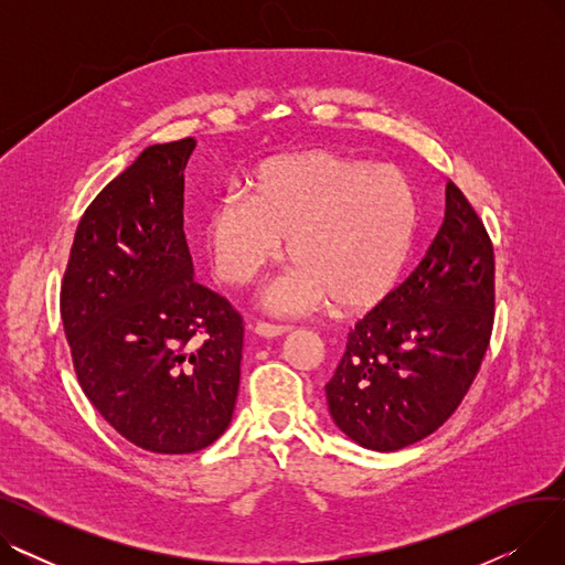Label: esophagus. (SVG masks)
Returning a JSON list of instances; mask_svg holds the SVG:
<instances>
[{
  "label": "esophagus",
  "mask_w": 565,
  "mask_h": 565,
  "mask_svg": "<svg viewBox=\"0 0 565 565\" xmlns=\"http://www.w3.org/2000/svg\"><path fill=\"white\" fill-rule=\"evenodd\" d=\"M290 328H284V324H270V322H263L258 320L254 324V334L263 337V339H277V337H284Z\"/></svg>",
  "instance_id": "34e87169"
}]
</instances>
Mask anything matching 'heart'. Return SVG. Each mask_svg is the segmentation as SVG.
I'll list each match as a JSON object with an SVG mask.
<instances>
[{"instance_id":"1","label":"heart","mask_w":565,"mask_h":565,"mask_svg":"<svg viewBox=\"0 0 565 565\" xmlns=\"http://www.w3.org/2000/svg\"><path fill=\"white\" fill-rule=\"evenodd\" d=\"M247 188L249 201L222 199L205 226L222 281H252L286 241L295 267L267 292L277 311L332 302L339 313H364L392 298L419 233L417 196L398 169L305 151L260 162Z\"/></svg>"}]
</instances>
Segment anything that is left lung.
<instances>
[{"instance_id":"obj_1","label":"left lung","mask_w":565,"mask_h":565,"mask_svg":"<svg viewBox=\"0 0 565 565\" xmlns=\"http://www.w3.org/2000/svg\"><path fill=\"white\" fill-rule=\"evenodd\" d=\"M494 322V252L449 181L444 222L414 273L348 334L324 384L334 424L364 449L398 451L435 433L477 377Z\"/></svg>"}]
</instances>
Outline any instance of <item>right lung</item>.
I'll return each instance as SVG.
<instances>
[{
  "instance_id": "obj_1",
  "label": "right lung",
  "mask_w": 565,
  "mask_h": 565,
  "mask_svg": "<svg viewBox=\"0 0 565 565\" xmlns=\"http://www.w3.org/2000/svg\"><path fill=\"white\" fill-rule=\"evenodd\" d=\"M194 146H148L114 178L77 224L62 284L82 392L118 435L167 456L213 444L241 387L243 316L194 281L183 231Z\"/></svg>"
}]
</instances>
